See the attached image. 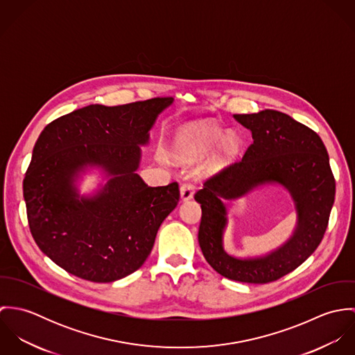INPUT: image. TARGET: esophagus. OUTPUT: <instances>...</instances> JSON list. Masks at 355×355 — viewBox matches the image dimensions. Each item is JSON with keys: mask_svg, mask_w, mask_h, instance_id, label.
Masks as SVG:
<instances>
[{"mask_svg": "<svg viewBox=\"0 0 355 355\" xmlns=\"http://www.w3.org/2000/svg\"><path fill=\"white\" fill-rule=\"evenodd\" d=\"M194 183L193 182H184L182 186H180V197L183 201H189L193 198L194 196Z\"/></svg>", "mask_w": 355, "mask_h": 355, "instance_id": "1", "label": "esophagus"}]
</instances>
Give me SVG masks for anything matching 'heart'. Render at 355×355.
I'll list each match as a JSON object with an SVG mask.
<instances>
[{
    "label": "heart",
    "instance_id": "b5f03b06",
    "mask_svg": "<svg viewBox=\"0 0 355 355\" xmlns=\"http://www.w3.org/2000/svg\"><path fill=\"white\" fill-rule=\"evenodd\" d=\"M221 137V132L217 131V130H213V128H200V130H196L189 142H187V148H186V152L187 155L190 158H200L203 157L205 154H207L209 150L213 148V145L220 139ZM239 149V145H238V141L232 137L227 138L224 142H223V148L221 150L225 154V155H234L236 154Z\"/></svg>",
    "mask_w": 355,
    "mask_h": 355
}]
</instances>
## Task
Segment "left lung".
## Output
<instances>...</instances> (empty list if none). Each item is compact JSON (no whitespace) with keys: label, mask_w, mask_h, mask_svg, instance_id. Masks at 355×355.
<instances>
[{"label":"left lung","mask_w":355,"mask_h":355,"mask_svg":"<svg viewBox=\"0 0 355 355\" xmlns=\"http://www.w3.org/2000/svg\"><path fill=\"white\" fill-rule=\"evenodd\" d=\"M234 117L252 131L253 142L242 159L209 178L196 193L202 209L198 242L205 259L221 276L265 284L297 269L321 243L335 201V178L321 138L288 114L265 109ZM265 182H279L291 191L299 216L297 228L273 254L235 259L222 248L226 223L222 200L240 198Z\"/></svg>","instance_id":"1"}]
</instances>
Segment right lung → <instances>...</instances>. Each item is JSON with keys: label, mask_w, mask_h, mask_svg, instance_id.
Returning a JSON list of instances; mask_svg holds the SVG:
<instances>
[{"label": "right lung", "mask_w": 355, "mask_h": 355, "mask_svg": "<svg viewBox=\"0 0 355 355\" xmlns=\"http://www.w3.org/2000/svg\"><path fill=\"white\" fill-rule=\"evenodd\" d=\"M172 98L89 105L49 123L23 180L31 235L54 263L94 283L139 269L157 231L180 198L176 182L149 187L135 172L139 145ZM98 164L112 178L94 198H78L74 178Z\"/></svg>", "instance_id": "obj_1"}]
</instances>
